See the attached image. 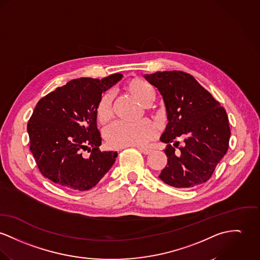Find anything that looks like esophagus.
Segmentation results:
<instances>
[{"instance_id": "1", "label": "esophagus", "mask_w": 260, "mask_h": 260, "mask_svg": "<svg viewBox=\"0 0 260 260\" xmlns=\"http://www.w3.org/2000/svg\"><path fill=\"white\" fill-rule=\"evenodd\" d=\"M137 148L140 150L143 154H150L151 153V151H152V149H150V148H147V147H144V146H137Z\"/></svg>"}]
</instances>
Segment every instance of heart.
I'll return each instance as SVG.
<instances>
[{
    "mask_svg": "<svg viewBox=\"0 0 260 260\" xmlns=\"http://www.w3.org/2000/svg\"><path fill=\"white\" fill-rule=\"evenodd\" d=\"M124 91L140 105L146 106L153 99L152 87L139 78L126 81ZM112 95L104 93L96 104L95 115L101 124L108 123L113 116ZM156 136V127L150 120H142L138 122L118 121L105 132V138L112 148H124L127 146H140L153 140Z\"/></svg>",
    "mask_w": 260,
    "mask_h": 260,
    "instance_id": "1",
    "label": "heart"
}]
</instances>
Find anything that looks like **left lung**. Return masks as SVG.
<instances>
[{
  "label": "left lung",
  "mask_w": 260,
  "mask_h": 260,
  "mask_svg": "<svg viewBox=\"0 0 260 260\" xmlns=\"http://www.w3.org/2000/svg\"><path fill=\"white\" fill-rule=\"evenodd\" d=\"M144 78L158 89L167 112L168 123L160 140L167 143L164 152L168 159L160 179L183 189L207 182L229 148L225 110L188 73L158 71ZM180 136L185 138L181 148Z\"/></svg>",
  "instance_id": "obj_1"
}]
</instances>
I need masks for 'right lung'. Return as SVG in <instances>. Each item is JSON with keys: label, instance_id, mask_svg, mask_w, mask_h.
<instances>
[{"label": "right lung", "instance_id": "add662e5", "mask_svg": "<svg viewBox=\"0 0 260 260\" xmlns=\"http://www.w3.org/2000/svg\"><path fill=\"white\" fill-rule=\"evenodd\" d=\"M122 77L69 81L41 98L27 122L29 149L40 173L69 191L96 186L111 169L118 153L100 150V132L95 115L102 93ZM88 150L89 157L82 155Z\"/></svg>", "mask_w": 260, "mask_h": 260}]
</instances>
